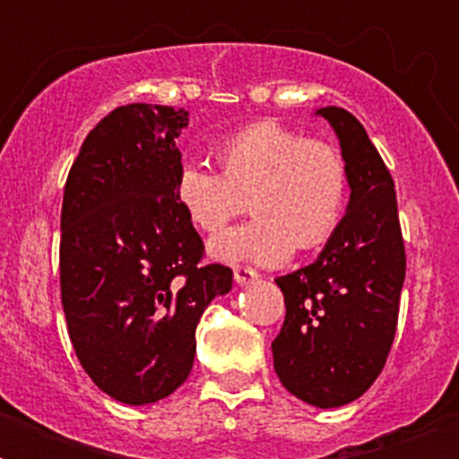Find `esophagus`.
Instances as JSON below:
<instances>
[{
  "mask_svg": "<svg viewBox=\"0 0 459 459\" xmlns=\"http://www.w3.org/2000/svg\"><path fill=\"white\" fill-rule=\"evenodd\" d=\"M233 279H236L238 286H247V283L259 279V273L252 266H238L236 272H233Z\"/></svg>",
  "mask_w": 459,
  "mask_h": 459,
  "instance_id": "obj_1",
  "label": "esophagus"
}]
</instances>
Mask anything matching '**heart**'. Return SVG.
Returning <instances> with one entry per match:
<instances>
[{
	"label": "heart",
	"mask_w": 459,
	"mask_h": 459,
	"mask_svg": "<svg viewBox=\"0 0 459 459\" xmlns=\"http://www.w3.org/2000/svg\"><path fill=\"white\" fill-rule=\"evenodd\" d=\"M219 173L180 166L176 202L195 229L214 236L250 204L245 226L216 236L212 257L226 264L276 266L321 250L341 229L350 202V166L341 147L259 118L212 147Z\"/></svg>",
	"instance_id": "heart-1"
}]
</instances>
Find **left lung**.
<instances>
[{"instance_id":"1","label":"left lung","mask_w":459,"mask_h":459,"mask_svg":"<svg viewBox=\"0 0 459 459\" xmlns=\"http://www.w3.org/2000/svg\"><path fill=\"white\" fill-rule=\"evenodd\" d=\"M350 166V209L314 264L276 279L286 321L273 369L314 407L357 400L385 367L405 283V240L391 171L350 111L324 107Z\"/></svg>"}]
</instances>
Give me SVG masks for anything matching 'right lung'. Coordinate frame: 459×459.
Masks as SVG:
<instances>
[{
	"instance_id": "add662e5",
	"label": "right lung",
	"mask_w": 459,
	"mask_h": 459,
	"mask_svg": "<svg viewBox=\"0 0 459 459\" xmlns=\"http://www.w3.org/2000/svg\"><path fill=\"white\" fill-rule=\"evenodd\" d=\"M187 111L126 104L90 131L61 204L68 338L95 385L126 405L171 395L193 369L195 328L233 272L176 202Z\"/></svg>"
}]
</instances>
